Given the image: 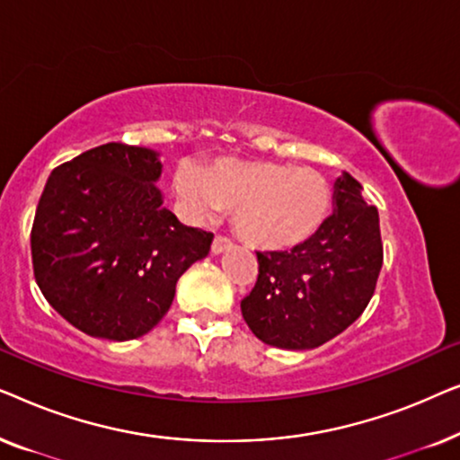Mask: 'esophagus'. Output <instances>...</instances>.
<instances>
[{
    "instance_id": "obj_1",
    "label": "esophagus",
    "mask_w": 460,
    "mask_h": 460,
    "mask_svg": "<svg viewBox=\"0 0 460 460\" xmlns=\"http://www.w3.org/2000/svg\"><path fill=\"white\" fill-rule=\"evenodd\" d=\"M232 247V243L228 241V238L226 236H216L213 238V244H211V253L213 255H219V253H224L226 249H230Z\"/></svg>"
}]
</instances>
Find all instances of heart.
<instances>
[{"instance_id":"b5f03b06","label":"heart","mask_w":460,"mask_h":460,"mask_svg":"<svg viewBox=\"0 0 460 460\" xmlns=\"http://www.w3.org/2000/svg\"><path fill=\"white\" fill-rule=\"evenodd\" d=\"M173 192L180 209L192 219L213 217L232 207L241 241L266 253L310 241L332 207V188L316 169L241 156H219L203 167L180 163Z\"/></svg>"}]
</instances>
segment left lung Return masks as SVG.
<instances>
[{"label":"left lung","instance_id":"1","mask_svg":"<svg viewBox=\"0 0 460 460\" xmlns=\"http://www.w3.org/2000/svg\"><path fill=\"white\" fill-rule=\"evenodd\" d=\"M260 276L241 301L260 341L314 349L360 318L383 266L379 211L360 181L343 172L332 184V213L310 241L280 253H257Z\"/></svg>","mask_w":460,"mask_h":460}]
</instances>
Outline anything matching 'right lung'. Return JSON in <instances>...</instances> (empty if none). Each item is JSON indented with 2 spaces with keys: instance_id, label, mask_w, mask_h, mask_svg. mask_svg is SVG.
Segmentation results:
<instances>
[{
  "instance_id": "1",
  "label": "right lung",
  "mask_w": 460,
  "mask_h": 460,
  "mask_svg": "<svg viewBox=\"0 0 460 460\" xmlns=\"http://www.w3.org/2000/svg\"><path fill=\"white\" fill-rule=\"evenodd\" d=\"M161 153L109 142L56 167L31 230L37 287L90 337L129 341L165 316L211 232L163 207Z\"/></svg>"
}]
</instances>
